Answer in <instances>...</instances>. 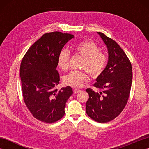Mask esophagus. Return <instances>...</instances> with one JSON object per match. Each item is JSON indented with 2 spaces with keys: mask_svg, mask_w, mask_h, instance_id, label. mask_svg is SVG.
Here are the masks:
<instances>
[{
  "mask_svg": "<svg viewBox=\"0 0 149 149\" xmlns=\"http://www.w3.org/2000/svg\"><path fill=\"white\" fill-rule=\"evenodd\" d=\"M80 90L79 89H77V88H75V89L74 90V93H77L78 92H79Z\"/></svg>",
  "mask_w": 149,
  "mask_h": 149,
  "instance_id": "34e87169",
  "label": "esophagus"
}]
</instances>
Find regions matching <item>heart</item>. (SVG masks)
Returning <instances> with one entry per match:
<instances>
[{
    "instance_id": "heart-1",
    "label": "heart",
    "mask_w": 149,
    "mask_h": 149,
    "mask_svg": "<svg viewBox=\"0 0 149 149\" xmlns=\"http://www.w3.org/2000/svg\"><path fill=\"white\" fill-rule=\"evenodd\" d=\"M74 51L84 58L82 67L85 68L91 77H98L104 72L107 63V56L100 51L99 47L93 41L86 40L77 43L74 47ZM70 52L63 49L58 57V65L63 70H66L69 66ZM88 79L85 71L73 70L66 75L63 79L66 85L79 87Z\"/></svg>"
}]
</instances>
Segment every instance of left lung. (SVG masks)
Here are the masks:
<instances>
[{
    "label": "left lung",
    "instance_id": "obj_1",
    "mask_svg": "<svg viewBox=\"0 0 149 149\" xmlns=\"http://www.w3.org/2000/svg\"><path fill=\"white\" fill-rule=\"evenodd\" d=\"M108 50V62L93 86L99 92L88 88L87 115L94 121L106 123L118 116L129 99L132 80L131 61L115 40L98 33Z\"/></svg>",
    "mask_w": 149,
    "mask_h": 149
}]
</instances>
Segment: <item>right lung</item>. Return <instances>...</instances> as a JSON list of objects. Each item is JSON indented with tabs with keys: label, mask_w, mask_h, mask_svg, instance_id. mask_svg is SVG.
Returning <instances> with one entry per match:
<instances>
[{
	"label": "right lung",
	"mask_w": 149,
	"mask_h": 149,
	"mask_svg": "<svg viewBox=\"0 0 149 149\" xmlns=\"http://www.w3.org/2000/svg\"><path fill=\"white\" fill-rule=\"evenodd\" d=\"M73 34L45 33L30 48L22 60L20 68L22 91L25 104L36 119L54 123L65 115L66 102L73 91L70 86H56L59 83L57 71L58 57Z\"/></svg>",
	"instance_id": "1"
}]
</instances>
